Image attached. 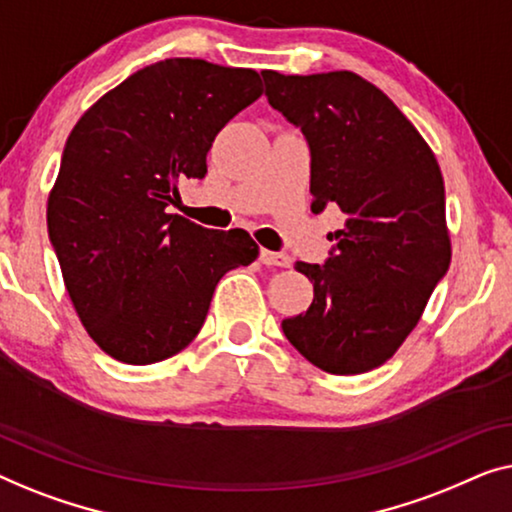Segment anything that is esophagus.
I'll use <instances>...</instances> for the list:
<instances>
[{
	"label": "esophagus",
	"instance_id": "1",
	"mask_svg": "<svg viewBox=\"0 0 512 512\" xmlns=\"http://www.w3.org/2000/svg\"><path fill=\"white\" fill-rule=\"evenodd\" d=\"M259 259H262V264H266V266H290L292 264L290 255L273 253V250H262V253H259Z\"/></svg>",
	"mask_w": 512,
	"mask_h": 512
}]
</instances>
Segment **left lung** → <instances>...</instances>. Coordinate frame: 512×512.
<instances>
[{
    "instance_id": "left-lung-1",
    "label": "left lung",
    "mask_w": 512,
    "mask_h": 512,
    "mask_svg": "<svg viewBox=\"0 0 512 512\" xmlns=\"http://www.w3.org/2000/svg\"><path fill=\"white\" fill-rule=\"evenodd\" d=\"M266 99L311 150V208L345 215L325 264L297 262L313 304L283 320L308 362L355 376L387 362L448 273L445 187L427 141L390 97L352 71H262Z\"/></svg>"
}]
</instances>
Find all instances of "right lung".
<instances>
[{"instance_id": "obj_1", "label": "right lung", "mask_w": 512, "mask_h": 512, "mask_svg": "<svg viewBox=\"0 0 512 512\" xmlns=\"http://www.w3.org/2000/svg\"><path fill=\"white\" fill-rule=\"evenodd\" d=\"M262 95L253 69L171 57L143 67L83 113L48 197V236L74 308L125 364L162 362L204 325L215 285L259 246L243 229L167 213L178 181L206 176V153Z\"/></svg>"}]
</instances>
